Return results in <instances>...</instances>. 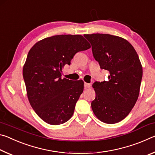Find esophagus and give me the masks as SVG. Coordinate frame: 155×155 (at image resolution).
I'll return each mask as SVG.
<instances>
[{"label": "esophagus", "mask_w": 155, "mask_h": 155, "mask_svg": "<svg viewBox=\"0 0 155 155\" xmlns=\"http://www.w3.org/2000/svg\"><path fill=\"white\" fill-rule=\"evenodd\" d=\"M84 87H85V89H87V88H90L91 87V85L90 83H84Z\"/></svg>", "instance_id": "1"}]
</instances>
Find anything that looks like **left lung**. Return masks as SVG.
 Here are the masks:
<instances>
[{
	"instance_id": "obj_1",
	"label": "left lung",
	"mask_w": 155,
	"mask_h": 155,
	"mask_svg": "<svg viewBox=\"0 0 155 155\" xmlns=\"http://www.w3.org/2000/svg\"><path fill=\"white\" fill-rule=\"evenodd\" d=\"M93 56L101 69L108 70L109 81L92 85L96 98L91 106L96 116L106 124L124 119L137 102L142 78V66L133 46L120 37L85 34Z\"/></svg>"
}]
</instances>
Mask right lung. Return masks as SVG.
Here are the masks:
<instances>
[{
	"label": "right lung",
	"instance_id": "obj_1",
	"mask_svg": "<svg viewBox=\"0 0 155 155\" xmlns=\"http://www.w3.org/2000/svg\"><path fill=\"white\" fill-rule=\"evenodd\" d=\"M90 47L82 35H59L39 41L28 52L22 71L27 96L45 122L59 125L72 117L84 83L62 79L61 70L77 52Z\"/></svg>",
	"mask_w": 155,
	"mask_h": 155
}]
</instances>
